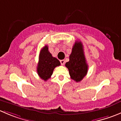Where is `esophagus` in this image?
Returning <instances> with one entry per match:
<instances>
[{"instance_id": "34e87169", "label": "esophagus", "mask_w": 121, "mask_h": 121, "mask_svg": "<svg viewBox=\"0 0 121 121\" xmlns=\"http://www.w3.org/2000/svg\"><path fill=\"white\" fill-rule=\"evenodd\" d=\"M60 63L61 65H64V63H65V60H60Z\"/></svg>"}]
</instances>
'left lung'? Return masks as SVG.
Returning <instances> with one entry per match:
<instances>
[{
  "label": "left lung",
  "instance_id": "obj_1",
  "mask_svg": "<svg viewBox=\"0 0 121 121\" xmlns=\"http://www.w3.org/2000/svg\"><path fill=\"white\" fill-rule=\"evenodd\" d=\"M69 62L65 63V67L69 69L71 79L79 82L87 74L88 65L84 57L83 47L80 41L74 43Z\"/></svg>",
  "mask_w": 121,
  "mask_h": 121
}]
</instances>
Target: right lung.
I'll list each match as a JSON object with an SVG mask.
<instances>
[{
  "label": "right lung",
  "mask_w": 121,
  "mask_h": 121,
  "mask_svg": "<svg viewBox=\"0 0 121 121\" xmlns=\"http://www.w3.org/2000/svg\"><path fill=\"white\" fill-rule=\"evenodd\" d=\"M60 65L58 59L53 57L49 52L47 45L41 49L39 55L37 73L41 79L47 81L51 77L55 68Z\"/></svg>",
  "instance_id": "1"
}]
</instances>
